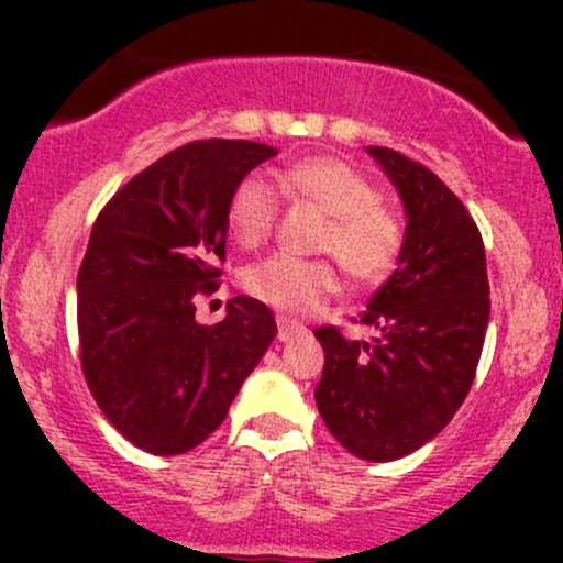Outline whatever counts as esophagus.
Instances as JSON below:
<instances>
[{"label": "esophagus", "mask_w": 563, "mask_h": 563, "mask_svg": "<svg viewBox=\"0 0 563 563\" xmlns=\"http://www.w3.org/2000/svg\"><path fill=\"white\" fill-rule=\"evenodd\" d=\"M299 334H305L302 323L291 321V318L286 316H277V340H280V343H288V340L299 338Z\"/></svg>", "instance_id": "34e87169"}]
</instances>
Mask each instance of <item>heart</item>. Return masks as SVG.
<instances>
[{
	"label": "heart",
	"instance_id": "1",
	"mask_svg": "<svg viewBox=\"0 0 563 563\" xmlns=\"http://www.w3.org/2000/svg\"><path fill=\"white\" fill-rule=\"evenodd\" d=\"M280 190L327 214L318 250L334 255L356 283H382L406 245L397 212L362 168L343 157L316 155L283 168ZM280 214V196L266 176L247 174L234 185L225 207L229 231L242 247H258ZM332 258H294L275 253L255 261L242 275V288L258 302L288 316H308L340 291Z\"/></svg>",
	"mask_w": 563,
	"mask_h": 563
}]
</instances>
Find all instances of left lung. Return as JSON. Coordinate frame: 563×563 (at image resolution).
<instances>
[{
  "mask_svg": "<svg viewBox=\"0 0 563 563\" xmlns=\"http://www.w3.org/2000/svg\"><path fill=\"white\" fill-rule=\"evenodd\" d=\"M406 203V245L391 277L354 321L371 343L318 327L316 406L329 433L362 460L411 455L463 406L490 318L485 242L463 201L428 166L371 146Z\"/></svg>",
  "mask_w": 563,
  "mask_h": 563,
  "instance_id": "left-lung-1",
  "label": "left lung"
}]
</instances>
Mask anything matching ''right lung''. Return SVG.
I'll return each mask as SVG.
<instances>
[{"label":"right lung","mask_w":563,"mask_h":563,"mask_svg":"<svg viewBox=\"0 0 563 563\" xmlns=\"http://www.w3.org/2000/svg\"><path fill=\"white\" fill-rule=\"evenodd\" d=\"M277 150L190 141L100 209L78 269V356L108 422L139 450L181 455L229 413L277 334L272 310L234 297L214 327L198 297L220 288L236 181Z\"/></svg>","instance_id":"add662e5"}]
</instances>
